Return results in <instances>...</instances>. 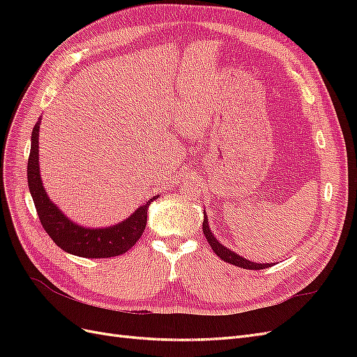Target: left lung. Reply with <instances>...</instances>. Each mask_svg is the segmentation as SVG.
I'll return each mask as SVG.
<instances>
[{
    "label": "left lung",
    "instance_id": "8db88e82",
    "mask_svg": "<svg viewBox=\"0 0 357 357\" xmlns=\"http://www.w3.org/2000/svg\"><path fill=\"white\" fill-rule=\"evenodd\" d=\"M202 231H204L205 238H207L208 244L211 245L213 252H214L215 255H218V256L222 259V261L228 262V264H232V265H235V266L244 268V269H256V271H257V269H265V268L271 266V264H255V262L247 261V259H244V257H241V256H238V255H235L234 252L229 250V248H226L225 245H222L218 240L214 238V235L211 234L208 222H207V215H205V213H204Z\"/></svg>",
    "mask_w": 357,
    "mask_h": 357
}]
</instances>
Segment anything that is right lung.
<instances>
[{
	"instance_id": "right-lung-1",
	"label": "right lung",
	"mask_w": 357,
	"mask_h": 357,
	"mask_svg": "<svg viewBox=\"0 0 357 357\" xmlns=\"http://www.w3.org/2000/svg\"><path fill=\"white\" fill-rule=\"evenodd\" d=\"M38 131L40 122L36 123L31 137L32 142L28 158V186L31 197L36 204L38 219L47 235L63 252L75 256L105 259L126 253L143 235L147 223L149 204L156 199V197L147 201L143 207H139L131 218H128L122 223L110 226V228L86 229L73 223L49 199L45 188H43L38 168Z\"/></svg>"
}]
</instances>
